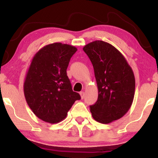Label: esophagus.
<instances>
[{"label":"esophagus","mask_w":158,"mask_h":158,"mask_svg":"<svg viewBox=\"0 0 158 158\" xmlns=\"http://www.w3.org/2000/svg\"><path fill=\"white\" fill-rule=\"evenodd\" d=\"M79 94H80L81 98H82V99L85 98V92H84V91H81V92L79 93Z\"/></svg>","instance_id":"obj_1"}]
</instances>
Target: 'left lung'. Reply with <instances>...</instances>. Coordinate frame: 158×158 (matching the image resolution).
I'll use <instances>...</instances> for the list:
<instances>
[{
    "instance_id": "8db88e82",
    "label": "left lung",
    "mask_w": 158,
    "mask_h": 158,
    "mask_svg": "<svg viewBox=\"0 0 158 158\" xmlns=\"http://www.w3.org/2000/svg\"><path fill=\"white\" fill-rule=\"evenodd\" d=\"M92 63L98 89V98L90 106L93 118L110 124L125 115L135 94V77L128 62L115 47L95 40L83 47Z\"/></svg>"
}]
</instances>
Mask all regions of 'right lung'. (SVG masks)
<instances>
[{
  "label": "right lung",
  "mask_w": 158,
  "mask_h": 158,
  "mask_svg": "<svg viewBox=\"0 0 158 158\" xmlns=\"http://www.w3.org/2000/svg\"><path fill=\"white\" fill-rule=\"evenodd\" d=\"M75 46L61 43L46 45L34 55L24 82V94L34 115L56 124L67 117L80 95L72 90L67 68Z\"/></svg>",
  "instance_id": "obj_1"
}]
</instances>
